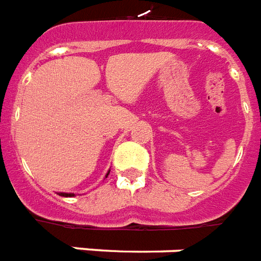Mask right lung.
Returning a JSON list of instances; mask_svg holds the SVG:
<instances>
[{
  "instance_id": "add662e5",
  "label": "right lung",
  "mask_w": 261,
  "mask_h": 261,
  "mask_svg": "<svg viewBox=\"0 0 261 261\" xmlns=\"http://www.w3.org/2000/svg\"><path fill=\"white\" fill-rule=\"evenodd\" d=\"M109 172H110V171H108V174H106V176L109 175ZM59 195H62V197H74L75 194H72V193H59Z\"/></svg>"
}]
</instances>
